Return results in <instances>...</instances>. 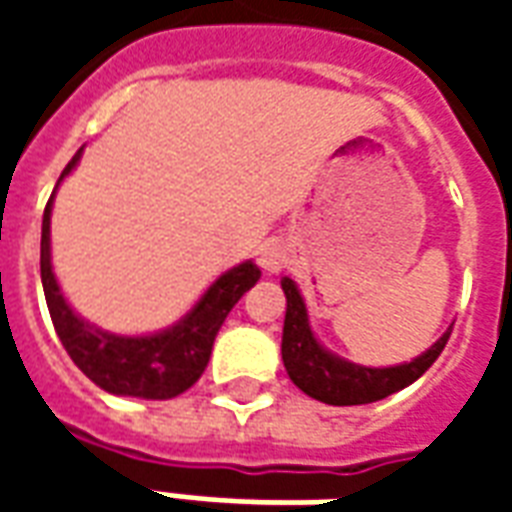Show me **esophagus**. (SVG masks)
I'll return each instance as SVG.
<instances>
[{
	"instance_id": "34e87169",
	"label": "esophagus",
	"mask_w": 512,
	"mask_h": 512,
	"mask_svg": "<svg viewBox=\"0 0 512 512\" xmlns=\"http://www.w3.org/2000/svg\"><path fill=\"white\" fill-rule=\"evenodd\" d=\"M260 266L266 268L268 274H277V271L288 266V249H285V244L282 241H268L260 249Z\"/></svg>"
}]
</instances>
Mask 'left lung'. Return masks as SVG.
Returning a JSON list of instances; mask_svg holds the SVG:
<instances>
[{"label":"left lung","mask_w":512,"mask_h":512,"mask_svg":"<svg viewBox=\"0 0 512 512\" xmlns=\"http://www.w3.org/2000/svg\"><path fill=\"white\" fill-rule=\"evenodd\" d=\"M282 290L288 299L285 312V329H282V362L293 384L299 386L304 395L315 397L329 406H362V403H376L384 397L395 395L408 384H414L425 370H428L444 345L450 340V332L441 334L436 343L408 365L395 367H365L345 362L340 356L329 354L310 329L307 307L301 299L299 288L293 279H282Z\"/></svg>","instance_id":"1"}]
</instances>
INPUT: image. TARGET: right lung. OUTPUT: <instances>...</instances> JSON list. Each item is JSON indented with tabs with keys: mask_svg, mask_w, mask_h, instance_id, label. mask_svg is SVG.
<instances>
[{
	"mask_svg": "<svg viewBox=\"0 0 512 512\" xmlns=\"http://www.w3.org/2000/svg\"><path fill=\"white\" fill-rule=\"evenodd\" d=\"M82 150L62 169V178L76 167ZM51 200L43 211V233H40V279L49 304L51 321L73 365L82 370L93 384L106 392L123 397H145V400H169L197 384L202 370L208 367L216 334L222 329L227 312L233 310L238 299L260 279V268L255 263H241L205 290L194 310L180 318L172 329L145 334V337H120L95 329L84 323L68 307L60 293V285L51 271Z\"/></svg>",
	"mask_w": 512,
	"mask_h": 512,
	"instance_id": "add662e5",
	"label": "right lung"
}]
</instances>
